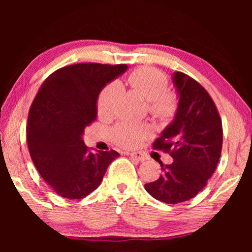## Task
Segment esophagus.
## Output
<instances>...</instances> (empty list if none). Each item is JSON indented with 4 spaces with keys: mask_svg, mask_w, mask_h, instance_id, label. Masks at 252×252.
I'll return each instance as SVG.
<instances>
[{
    "mask_svg": "<svg viewBox=\"0 0 252 252\" xmlns=\"http://www.w3.org/2000/svg\"><path fill=\"white\" fill-rule=\"evenodd\" d=\"M129 157L132 158V159H135L137 161H144L147 159L146 155L142 154V153H139V151H135V153H130Z\"/></svg>",
    "mask_w": 252,
    "mask_h": 252,
    "instance_id": "obj_1",
    "label": "esophagus"
}]
</instances>
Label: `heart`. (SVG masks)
I'll return each instance as SVG.
<instances>
[{
    "label": "heart",
    "instance_id": "b5f03b06",
    "mask_svg": "<svg viewBox=\"0 0 252 252\" xmlns=\"http://www.w3.org/2000/svg\"><path fill=\"white\" fill-rule=\"evenodd\" d=\"M126 84L137 94L149 102V111L160 119L171 118L177 112L179 97L174 92L168 91L167 77L155 67L143 66L134 70L126 79ZM120 87L112 82L99 92L96 108L99 117L112 116L118 105ZM151 129L146 124L123 122L111 129L112 140L120 147L134 148L150 135Z\"/></svg>",
    "mask_w": 252,
    "mask_h": 252
}]
</instances>
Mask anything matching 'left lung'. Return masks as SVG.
Here are the masks:
<instances>
[{"label": "left lung", "mask_w": 252, "mask_h": 252, "mask_svg": "<svg viewBox=\"0 0 252 252\" xmlns=\"http://www.w3.org/2000/svg\"><path fill=\"white\" fill-rule=\"evenodd\" d=\"M179 106L173 123L153 143V149L172 156L159 161L163 173L144 186L158 201L186 202L208 184L218 165L222 148V124L218 109L203 86L182 72L174 73Z\"/></svg>", "instance_id": "8db88e82"}]
</instances>
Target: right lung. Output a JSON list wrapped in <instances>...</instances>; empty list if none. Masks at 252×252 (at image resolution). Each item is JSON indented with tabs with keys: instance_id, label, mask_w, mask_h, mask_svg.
Here are the masks:
<instances>
[{
	"instance_id": "right-lung-1",
	"label": "right lung",
	"mask_w": 252,
	"mask_h": 252,
	"mask_svg": "<svg viewBox=\"0 0 252 252\" xmlns=\"http://www.w3.org/2000/svg\"><path fill=\"white\" fill-rule=\"evenodd\" d=\"M126 68V64L67 65L51 73L36 93L27 120V144L41 177L62 197L91 194L119 156L115 150L93 153L81 135L97 118L101 89Z\"/></svg>"
}]
</instances>
